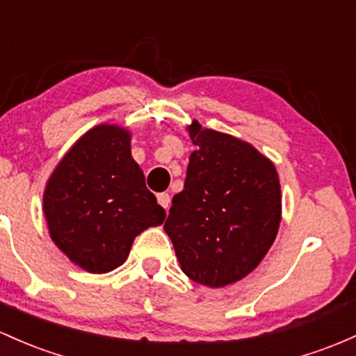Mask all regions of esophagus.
<instances>
[{
    "label": "esophagus",
    "instance_id": "obj_1",
    "mask_svg": "<svg viewBox=\"0 0 356 356\" xmlns=\"http://www.w3.org/2000/svg\"><path fill=\"white\" fill-rule=\"evenodd\" d=\"M157 201H159V204L162 206L163 209H169V206H170V196L167 193H162V194H157Z\"/></svg>",
    "mask_w": 356,
    "mask_h": 356
}]
</instances>
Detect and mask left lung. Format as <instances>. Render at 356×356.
Wrapping results in <instances>:
<instances>
[{
	"label": "left lung",
	"instance_id": "8db88e82",
	"mask_svg": "<svg viewBox=\"0 0 356 356\" xmlns=\"http://www.w3.org/2000/svg\"><path fill=\"white\" fill-rule=\"evenodd\" d=\"M187 131L196 150L163 229L191 280L225 287L255 270L275 241L282 220L279 174L252 143L196 120Z\"/></svg>",
	"mask_w": 356,
	"mask_h": 356
}]
</instances>
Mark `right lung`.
<instances>
[{
	"mask_svg": "<svg viewBox=\"0 0 356 356\" xmlns=\"http://www.w3.org/2000/svg\"><path fill=\"white\" fill-rule=\"evenodd\" d=\"M50 238L72 264L106 273L128 259L134 240L162 225L165 211L131 157V134L101 123L69 148L44 191Z\"/></svg>",
	"mask_w": 356,
	"mask_h": 356,
	"instance_id": "1",
	"label": "right lung"
}]
</instances>
